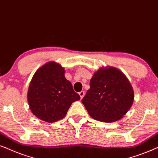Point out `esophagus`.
Segmentation results:
<instances>
[{
  "mask_svg": "<svg viewBox=\"0 0 158 158\" xmlns=\"http://www.w3.org/2000/svg\"><path fill=\"white\" fill-rule=\"evenodd\" d=\"M79 96H80V98H81V99H82L83 97L85 96V92H84V91H81V92H79Z\"/></svg>",
  "mask_w": 158,
  "mask_h": 158,
  "instance_id": "1",
  "label": "esophagus"
}]
</instances>
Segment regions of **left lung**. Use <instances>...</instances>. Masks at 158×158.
Returning a JSON list of instances; mask_svg holds the SVG:
<instances>
[{
    "label": "left lung",
    "mask_w": 158,
    "mask_h": 158,
    "mask_svg": "<svg viewBox=\"0 0 158 158\" xmlns=\"http://www.w3.org/2000/svg\"><path fill=\"white\" fill-rule=\"evenodd\" d=\"M89 85L81 102L94 119L107 123L116 121L133 104V88L127 77L116 68L100 69L94 73Z\"/></svg>",
    "instance_id": "left-lung-1"
}]
</instances>
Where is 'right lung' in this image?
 Segmentation results:
<instances>
[{
	"instance_id": "add662e5",
	"label": "right lung",
	"mask_w": 158,
	"mask_h": 158,
	"mask_svg": "<svg viewBox=\"0 0 158 158\" xmlns=\"http://www.w3.org/2000/svg\"><path fill=\"white\" fill-rule=\"evenodd\" d=\"M60 65L48 62L37 70L29 85L27 100L38 118L52 123L64 118L72 102L80 100Z\"/></svg>"
}]
</instances>
